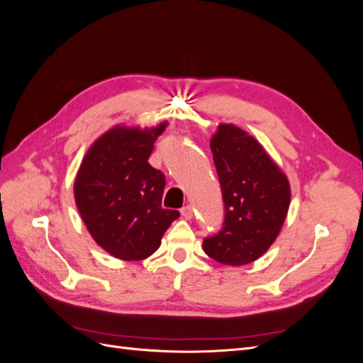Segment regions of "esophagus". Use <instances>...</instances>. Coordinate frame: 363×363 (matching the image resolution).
<instances>
[{
    "label": "esophagus",
    "instance_id": "1",
    "mask_svg": "<svg viewBox=\"0 0 363 363\" xmlns=\"http://www.w3.org/2000/svg\"><path fill=\"white\" fill-rule=\"evenodd\" d=\"M182 216L186 219V221H189V219H192L194 216V208L192 206H186L182 208Z\"/></svg>",
    "mask_w": 363,
    "mask_h": 363
}]
</instances>
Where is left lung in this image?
Listing matches in <instances>:
<instances>
[{
  "label": "left lung",
  "instance_id": "obj_1",
  "mask_svg": "<svg viewBox=\"0 0 363 363\" xmlns=\"http://www.w3.org/2000/svg\"><path fill=\"white\" fill-rule=\"evenodd\" d=\"M211 150L225 218L221 232L203 240V250L224 265H248L277 239L289 211L291 184L260 142L235 124L218 125Z\"/></svg>",
  "mask_w": 363,
  "mask_h": 363
}]
</instances>
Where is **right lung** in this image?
<instances>
[{
	"label": "right lung",
	"mask_w": 363,
	"mask_h": 363,
	"mask_svg": "<svg viewBox=\"0 0 363 363\" xmlns=\"http://www.w3.org/2000/svg\"><path fill=\"white\" fill-rule=\"evenodd\" d=\"M168 121L152 127L116 124L87 148L74 180V200L95 242L127 262L156 252L180 216L162 207L164 175L148 163Z\"/></svg>",
	"instance_id": "obj_1"
}]
</instances>
